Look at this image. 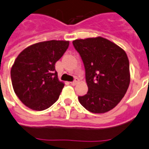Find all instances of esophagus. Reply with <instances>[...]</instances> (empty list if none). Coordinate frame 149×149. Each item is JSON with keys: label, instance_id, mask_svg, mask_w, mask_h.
<instances>
[{"label": "esophagus", "instance_id": "esophagus-1", "mask_svg": "<svg viewBox=\"0 0 149 149\" xmlns=\"http://www.w3.org/2000/svg\"><path fill=\"white\" fill-rule=\"evenodd\" d=\"M78 82H79V79L78 78H75V79H74V81H72V82H71V85H72V86H75L76 85V84H77V83H78Z\"/></svg>", "mask_w": 149, "mask_h": 149}]
</instances>
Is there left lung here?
<instances>
[{
  "mask_svg": "<svg viewBox=\"0 0 149 149\" xmlns=\"http://www.w3.org/2000/svg\"><path fill=\"white\" fill-rule=\"evenodd\" d=\"M86 70L88 92L79 96L82 106L93 113H105L119 103L130 83L129 61L124 49L101 37L75 40Z\"/></svg>",
  "mask_w": 149,
  "mask_h": 149,
  "instance_id": "obj_1",
  "label": "left lung"
}]
</instances>
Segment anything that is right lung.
<instances>
[{
	"label": "right lung",
	"mask_w": 149,
	"mask_h": 149,
	"mask_svg": "<svg viewBox=\"0 0 149 149\" xmlns=\"http://www.w3.org/2000/svg\"><path fill=\"white\" fill-rule=\"evenodd\" d=\"M70 44L48 40L29 46L17 56L10 70L13 89L28 108L42 111L59 99L64 83L58 79L55 63Z\"/></svg>",
	"instance_id": "right-lung-1"
}]
</instances>
